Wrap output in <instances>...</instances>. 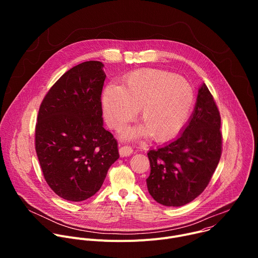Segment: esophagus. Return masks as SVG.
<instances>
[{
  "mask_svg": "<svg viewBox=\"0 0 258 258\" xmlns=\"http://www.w3.org/2000/svg\"><path fill=\"white\" fill-rule=\"evenodd\" d=\"M132 153H133V149H132V147H130V146H123V147H121V148H119L120 157L130 156Z\"/></svg>",
  "mask_w": 258,
  "mask_h": 258,
  "instance_id": "esophagus-1",
  "label": "esophagus"
}]
</instances>
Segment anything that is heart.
<instances>
[{
	"label": "heart",
	"mask_w": 258,
	"mask_h": 258,
	"mask_svg": "<svg viewBox=\"0 0 258 258\" xmlns=\"http://www.w3.org/2000/svg\"><path fill=\"white\" fill-rule=\"evenodd\" d=\"M194 101V89L187 80L156 69L133 71L122 86L110 83L102 95L104 117L113 128L133 120L141 108L143 124L124 128L123 139L151 135L158 142L178 134L191 115Z\"/></svg>",
	"instance_id": "obj_1"
}]
</instances>
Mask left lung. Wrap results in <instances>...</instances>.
I'll use <instances>...</instances> for the list:
<instances>
[{
    "instance_id": "8db88e82",
    "label": "left lung",
    "mask_w": 258,
    "mask_h": 258,
    "mask_svg": "<svg viewBox=\"0 0 258 258\" xmlns=\"http://www.w3.org/2000/svg\"><path fill=\"white\" fill-rule=\"evenodd\" d=\"M219 128V111L203 83L194 111L180 135L148 152L151 171L146 182L155 201L178 207L204 191L222 155Z\"/></svg>"
}]
</instances>
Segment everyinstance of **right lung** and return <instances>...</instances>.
Segmentation results:
<instances>
[{
    "mask_svg": "<svg viewBox=\"0 0 258 258\" xmlns=\"http://www.w3.org/2000/svg\"><path fill=\"white\" fill-rule=\"evenodd\" d=\"M103 67L87 61L66 71L39 110L36 155L50 188L68 201L95 195L119 158L116 140L103 126Z\"/></svg>",
    "mask_w": 258,
    "mask_h": 258,
    "instance_id": "add662e5",
    "label": "right lung"
}]
</instances>
